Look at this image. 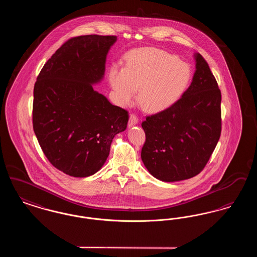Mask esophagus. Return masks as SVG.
Returning <instances> with one entry per match:
<instances>
[{
    "label": "esophagus",
    "mask_w": 257,
    "mask_h": 257,
    "mask_svg": "<svg viewBox=\"0 0 257 257\" xmlns=\"http://www.w3.org/2000/svg\"><path fill=\"white\" fill-rule=\"evenodd\" d=\"M139 122V118L137 117V115L135 114H131L130 117H129V122H128V127H132L135 126L136 124H138Z\"/></svg>",
    "instance_id": "1"
}]
</instances>
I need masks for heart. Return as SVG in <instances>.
Returning <instances> with one entry per match:
<instances>
[{
    "label": "heart",
    "mask_w": 257,
    "mask_h": 257,
    "mask_svg": "<svg viewBox=\"0 0 257 257\" xmlns=\"http://www.w3.org/2000/svg\"><path fill=\"white\" fill-rule=\"evenodd\" d=\"M126 67L112 64L109 82L120 106L139 102L149 112H160L177 103L192 80L189 63L156 48L135 50L127 55Z\"/></svg>",
    "instance_id": "obj_1"
}]
</instances>
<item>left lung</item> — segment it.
<instances>
[{"label":"left lung","mask_w":257,"mask_h":257,"mask_svg":"<svg viewBox=\"0 0 257 257\" xmlns=\"http://www.w3.org/2000/svg\"><path fill=\"white\" fill-rule=\"evenodd\" d=\"M194 58L196 71L182 98L142 123L146 143L141 157L149 173L164 182L197 175L220 139V90L202 56Z\"/></svg>","instance_id":"left-lung-1"}]
</instances>
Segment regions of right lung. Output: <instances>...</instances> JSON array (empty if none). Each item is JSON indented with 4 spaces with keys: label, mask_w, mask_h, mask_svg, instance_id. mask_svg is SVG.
<instances>
[{
    "label": "right lung",
    "mask_w": 257,
    "mask_h": 257,
    "mask_svg": "<svg viewBox=\"0 0 257 257\" xmlns=\"http://www.w3.org/2000/svg\"><path fill=\"white\" fill-rule=\"evenodd\" d=\"M113 36H81L66 41L44 64L34 88L33 124L50 163L73 177L101 170L128 111L93 89L105 75Z\"/></svg>",
    "instance_id": "add662e5"
}]
</instances>
